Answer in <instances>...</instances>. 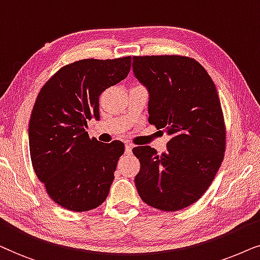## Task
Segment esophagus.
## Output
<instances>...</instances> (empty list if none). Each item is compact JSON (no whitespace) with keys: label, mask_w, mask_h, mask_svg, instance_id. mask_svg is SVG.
Wrapping results in <instances>:
<instances>
[{"label":"esophagus","mask_w":260,"mask_h":260,"mask_svg":"<svg viewBox=\"0 0 260 260\" xmlns=\"http://www.w3.org/2000/svg\"><path fill=\"white\" fill-rule=\"evenodd\" d=\"M132 150H133V145L132 144H126V147H124V152H126V154L132 153Z\"/></svg>","instance_id":"obj_1"}]
</instances>
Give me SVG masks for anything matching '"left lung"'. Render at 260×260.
<instances>
[{
  "label": "left lung",
  "instance_id": "left-lung-1",
  "mask_svg": "<svg viewBox=\"0 0 260 260\" xmlns=\"http://www.w3.org/2000/svg\"><path fill=\"white\" fill-rule=\"evenodd\" d=\"M146 86L148 122L171 139L158 154L138 146L136 186L141 200L164 212L189 207L212 184L226 150V128L215 84L199 61L182 55L133 57Z\"/></svg>",
  "mask_w": 260,
  "mask_h": 260
}]
</instances>
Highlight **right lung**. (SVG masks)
Returning <instances> with one entry per match:
<instances>
[{"label": "right lung", "instance_id": "right-lung-1", "mask_svg": "<svg viewBox=\"0 0 260 260\" xmlns=\"http://www.w3.org/2000/svg\"><path fill=\"white\" fill-rule=\"evenodd\" d=\"M131 61H75L55 72L38 95L28 127L30 159L48 196L65 209L88 212L108 196L124 145L90 139L85 128L100 119V95L127 77Z\"/></svg>", "mask_w": 260, "mask_h": 260}]
</instances>
